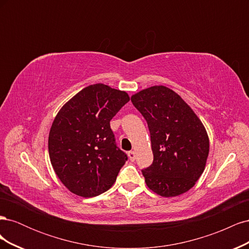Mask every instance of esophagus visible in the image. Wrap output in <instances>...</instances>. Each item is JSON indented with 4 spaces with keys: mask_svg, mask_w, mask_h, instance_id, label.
Returning a JSON list of instances; mask_svg holds the SVG:
<instances>
[{
    "mask_svg": "<svg viewBox=\"0 0 249 249\" xmlns=\"http://www.w3.org/2000/svg\"><path fill=\"white\" fill-rule=\"evenodd\" d=\"M127 156H129L130 160H131L132 162H133V161H135V159H136V155H135V153L133 152V150H131V152L127 153Z\"/></svg>",
    "mask_w": 249,
    "mask_h": 249,
    "instance_id": "obj_1",
    "label": "esophagus"
}]
</instances>
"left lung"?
<instances>
[{
  "instance_id": "left-lung-1",
  "label": "left lung",
  "mask_w": 249,
  "mask_h": 249,
  "mask_svg": "<svg viewBox=\"0 0 249 249\" xmlns=\"http://www.w3.org/2000/svg\"><path fill=\"white\" fill-rule=\"evenodd\" d=\"M131 101L150 133L154 161L142 169L147 187L163 197L190 190L205 170L210 150L200 119L178 93L162 85L143 89Z\"/></svg>"
}]
</instances>
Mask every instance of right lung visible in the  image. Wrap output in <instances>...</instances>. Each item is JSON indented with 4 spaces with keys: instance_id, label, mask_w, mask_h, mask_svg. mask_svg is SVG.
<instances>
[{
    "instance_id": "obj_1",
    "label": "right lung",
    "mask_w": 249,
    "mask_h": 249,
    "mask_svg": "<svg viewBox=\"0 0 249 249\" xmlns=\"http://www.w3.org/2000/svg\"><path fill=\"white\" fill-rule=\"evenodd\" d=\"M130 101L105 84L82 89L60 109L49 134L52 166L73 194L93 197L116 180L126 155L115 143L110 120Z\"/></svg>"
}]
</instances>
